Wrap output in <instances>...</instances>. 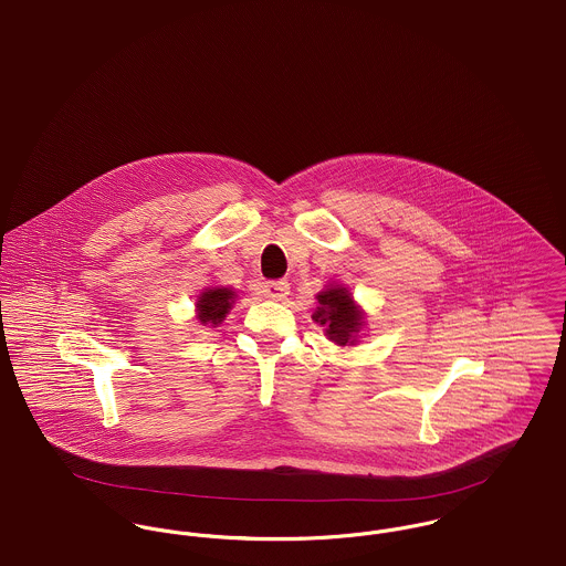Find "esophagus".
<instances>
[{"mask_svg": "<svg viewBox=\"0 0 566 566\" xmlns=\"http://www.w3.org/2000/svg\"><path fill=\"white\" fill-rule=\"evenodd\" d=\"M289 293H291V286H289L286 280L266 282V284L262 286V295H264L266 300H271V302H284V300L289 297Z\"/></svg>", "mask_w": 566, "mask_h": 566, "instance_id": "34e87169", "label": "esophagus"}]
</instances>
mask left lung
<instances>
[{
    "instance_id": "obj_1",
    "label": "left lung",
    "mask_w": 566,
    "mask_h": 566,
    "mask_svg": "<svg viewBox=\"0 0 566 566\" xmlns=\"http://www.w3.org/2000/svg\"><path fill=\"white\" fill-rule=\"evenodd\" d=\"M316 300L318 307L312 314L314 323L325 327V336L332 343L340 347L353 345L364 325V312L359 305H355L347 289L340 284H329L316 295Z\"/></svg>"
}]
</instances>
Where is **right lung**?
Segmentation results:
<instances>
[{
    "label": "right lung",
    "mask_w": 566,
    "mask_h": 566,
    "mask_svg": "<svg viewBox=\"0 0 566 566\" xmlns=\"http://www.w3.org/2000/svg\"><path fill=\"white\" fill-rule=\"evenodd\" d=\"M234 291L232 289H205L196 302V316L207 327H218L230 307L234 304Z\"/></svg>",
    "instance_id": "1"
}]
</instances>
